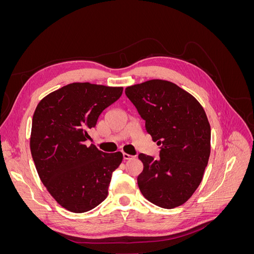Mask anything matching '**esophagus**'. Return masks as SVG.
Masks as SVG:
<instances>
[{
    "instance_id": "obj_1",
    "label": "esophagus",
    "mask_w": 254,
    "mask_h": 254,
    "mask_svg": "<svg viewBox=\"0 0 254 254\" xmlns=\"http://www.w3.org/2000/svg\"><path fill=\"white\" fill-rule=\"evenodd\" d=\"M123 158H124V160H131V159H133L134 157L131 156V155H128V153L123 152Z\"/></svg>"
}]
</instances>
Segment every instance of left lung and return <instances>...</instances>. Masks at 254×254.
<instances>
[{
	"label": "left lung",
	"mask_w": 254,
	"mask_h": 254,
	"mask_svg": "<svg viewBox=\"0 0 254 254\" xmlns=\"http://www.w3.org/2000/svg\"><path fill=\"white\" fill-rule=\"evenodd\" d=\"M160 158L140 153L141 193L151 203L174 209L187 202L200 184L211 151V127L197 99L177 84L152 79L125 89Z\"/></svg>",
	"instance_id": "8db88e82"
}]
</instances>
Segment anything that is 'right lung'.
I'll use <instances>...</instances> for the list:
<instances>
[{
    "mask_svg": "<svg viewBox=\"0 0 254 254\" xmlns=\"http://www.w3.org/2000/svg\"><path fill=\"white\" fill-rule=\"evenodd\" d=\"M122 93V87L74 82L37 106L30 134L33 160L49 193L68 211L88 212L108 196L122 152L106 153L84 142L101 113Z\"/></svg>",
    "mask_w": 254,
    "mask_h": 254,
    "instance_id": "obj_1",
    "label": "right lung"
}]
</instances>
